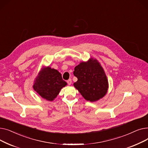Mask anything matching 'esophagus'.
I'll use <instances>...</instances> for the list:
<instances>
[{
  "mask_svg": "<svg viewBox=\"0 0 148 148\" xmlns=\"http://www.w3.org/2000/svg\"><path fill=\"white\" fill-rule=\"evenodd\" d=\"M67 83H68L69 85L71 84V83H72V80H71V79H69V80H67Z\"/></svg>",
  "mask_w": 148,
  "mask_h": 148,
  "instance_id": "34e87169",
  "label": "esophagus"
}]
</instances>
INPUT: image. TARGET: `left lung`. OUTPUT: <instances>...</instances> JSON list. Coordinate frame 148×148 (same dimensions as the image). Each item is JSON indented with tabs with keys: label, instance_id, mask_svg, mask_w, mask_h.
Listing matches in <instances>:
<instances>
[{
	"label": "left lung",
	"instance_id": "8db88e82",
	"mask_svg": "<svg viewBox=\"0 0 148 148\" xmlns=\"http://www.w3.org/2000/svg\"><path fill=\"white\" fill-rule=\"evenodd\" d=\"M73 74L77 78L74 86L85 99L90 102L97 101L107 94L108 80L97 59L90 58L88 62H80L75 67Z\"/></svg>",
	"mask_w": 148,
	"mask_h": 148
}]
</instances>
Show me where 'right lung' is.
<instances>
[{
  "label": "right lung",
  "mask_w": 148,
  "mask_h": 148,
  "mask_svg": "<svg viewBox=\"0 0 148 148\" xmlns=\"http://www.w3.org/2000/svg\"><path fill=\"white\" fill-rule=\"evenodd\" d=\"M66 85V82L62 79L58 70L47 66L43 68L39 73L35 79L33 88L42 98L51 101Z\"/></svg>",
  "instance_id": "obj_1"
}]
</instances>
